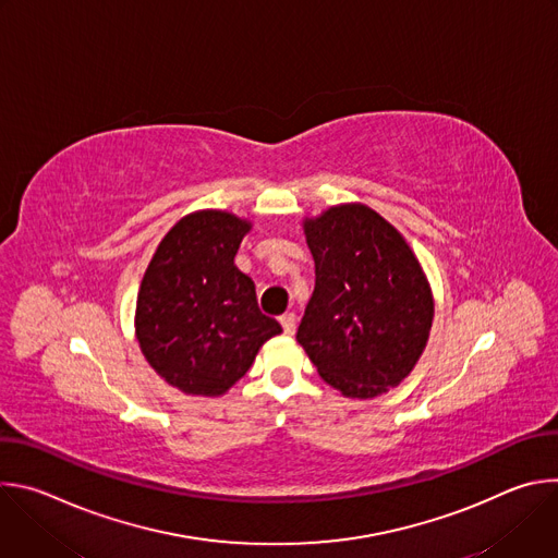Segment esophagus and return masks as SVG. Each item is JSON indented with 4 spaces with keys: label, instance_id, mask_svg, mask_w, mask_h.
I'll return each mask as SVG.
<instances>
[{
    "label": "esophagus",
    "instance_id": "34e87169",
    "mask_svg": "<svg viewBox=\"0 0 558 558\" xmlns=\"http://www.w3.org/2000/svg\"><path fill=\"white\" fill-rule=\"evenodd\" d=\"M280 325H282V329H284L287 336H293V333H295V313H291V311L282 313V315H280Z\"/></svg>",
    "mask_w": 558,
    "mask_h": 558
}]
</instances>
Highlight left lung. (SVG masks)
<instances>
[{
    "label": "left lung",
    "instance_id": "8db88e82",
    "mask_svg": "<svg viewBox=\"0 0 558 558\" xmlns=\"http://www.w3.org/2000/svg\"><path fill=\"white\" fill-rule=\"evenodd\" d=\"M315 289L298 342L320 377L368 400L400 384L426 349L433 295L390 222L366 205H338L304 222Z\"/></svg>",
    "mask_w": 558,
    "mask_h": 558
}]
</instances>
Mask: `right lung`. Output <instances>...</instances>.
<instances>
[{"mask_svg": "<svg viewBox=\"0 0 558 558\" xmlns=\"http://www.w3.org/2000/svg\"><path fill=\"white\" fill-rule=\"evenodd\" d=\"M250 222L205 209L158 245L136 298V340L149 366L187 395L216 397L241 379L282 327L258 308L233 265Z\"/></svg>", "mask_w": 558, "mask_h": 558, "instance_id": "right-lung-1", "label": "right lung"}]
</instances>
